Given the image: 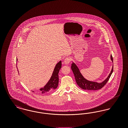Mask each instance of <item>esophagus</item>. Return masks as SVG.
I'll return each instance as SVG.
<instances>
[{
    "label": "esophagus",
    "instance_id": "1",
    "mask_svg": "<svg viewBox=\"0 0 128 128\" xmlns=\"http://www.w3.org/2000/svg\"><path fill=\"white\" fill-rule=\"evenodd\" d=\"M70 61H71L70 58V57H67V58L64 60V63H65V64L68 65V64L70 63Z\"/></svg>",
    "mask_w": 128,
    "mask_h": 128
}]
</instances>
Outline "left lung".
<instances>
[{"label":"left lung","instance_id":"1","mask_svg":"<svg viewBox=\"0 0 128 128\" xmlns=\"http://www.w3.org/2000/svg\"><path fill=\"white\" fill-rule=\"evenodd\" d=\"M110 58L111 60L113 62V58L112 55H111ZM71 68L75 76L76 83L80 88L82 89L87 90H97L101 89L110 79V77L113 71V65L111 71L107 78L101 83L89 81L85 79L80 72L79 68L74 62H72V64Z\"/></svg>","mask_w":128,"mask_h":128}]
</instances>
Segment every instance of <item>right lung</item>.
<instances>
[{
    "label": "right lung",
    "instance_id": "1",
    "mask_svg": "<svg viewBox=\"0 0 128 128\" xmlns=\"http://www.w3.org/2000/svg\"><path fill=\"white\" fill-rule=\"evenodd\" d=\"M61 68V61H60L56 64L53 72L48 82L43 88L40 89V91L42 94L52 91L58 87L59 81L58 72Z\"/></svg>",
    "mask_w": 128,
    "mask_h": 128
}]
</instances>
